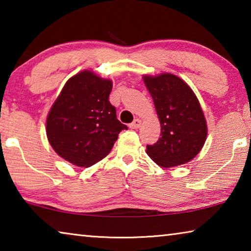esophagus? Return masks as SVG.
Wrapping results in <instances>:
<instances>
[{
    "label": "esophagus",
    "instance_id": "1",
    "mask_svg": "<svg viewBox=\"0 0 251 251\" xmlns=\"http://www.w3.org/2000/svg\"><path fill=\"white\" fill-rule=\"evenodd\" d=\"M141 125H142V121L139 120V118H136V120L129 125V127H130V128H133V129H136V128H139Z\"/></svg>",
    "mask_w": 251,
    "mask_h": 251
}]
</instances>
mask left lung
<instances>
[{"mask_svg": "<svg viewBox=\"0 0 251 251\" xmlns=\"http://www.w3.org/2000/svg\"><path fill=\"white\" fill-rule=\"evenodd\" d=\"M160 123L161 137L146 152L160 167L184 165L197 156L207 138V122L197 96L171 73L144 75Z\"/></svg>", "mask_w": 251, "mask_h": 251, "instance_id": "1", "label": "left lung"}]
</instances>
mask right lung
<instances>
[{
  "mask_svg": "<svg viewBox=\"0 0 251 251\" xmlns=\"http://www.w3.org/2000/svg\"><path fill=\"white\" fill-rule=\"evenodd\" d=\"M113 82L93 71L67 80L46 118V135L55 152L77 167H90L109 154L127 126L109 103Z\"/></svg>",
  "mask_w": 251,
  "mask_h": 251,
  "instance_id": "right-lung-1",
  "label": "right lung"
}]
</instances>
